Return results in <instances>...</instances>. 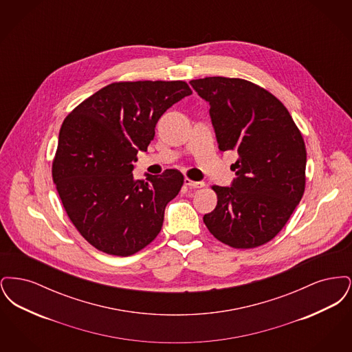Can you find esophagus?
<instances>
[{"instance_id": "obj_1", "label": "esophagus", "mask_w": 352, "mask_h": 352, "mask_svg": "<svg viewBox=\"0 0 352 352\" xmlns=\"http://www.w3.org/2000/svg\"><path fill=\"white\" fill-rule=\"evenodd\" d=\"M184 184H186L187 187H190V188H199V187L204 186L203 182H195V181H191V179H188V178H184Z\"/></svg>"}]
</instances>
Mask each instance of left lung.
<instances>
[{
	"instance_id": "8db88e82",
	"label": "left lung",
	"mask_w": 352,
	"mask_h": 352,
	"mask_svg": "<svg viewBox=\"0 0 352 352\" xmlns=\"http://www.w3.org/2000/svg\"><path fill=\"white\" fill-rule=\"evenodd\" d=\"M210 104L219 149L237 151L231 186H212L208 231L232 248H256L278 234L305 191L306 148L284 104L256 84L223 76L190 82Z\"/></svg>"
}]
</instances>
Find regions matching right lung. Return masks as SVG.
<instances>
[{"mask_svg": "<svg viewBox=\"0 0 352 352\" xmlns=\"http://www.w3.org/2000/svg\"><path fill=\"white\" fill-rule=\"evenodd\" d=\"M191 94L181 80L112 83L63 121L52 179L68 218L99 251L131 256L160 234L184 175L170 168L138 181L133 162L148 151L161 116Z\"/></svg>", "mask_w": 352, "mask_h": 352, "instance_id": "obj_1", "label": "right lung"}]
</instances>
